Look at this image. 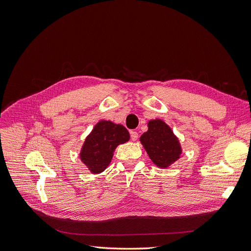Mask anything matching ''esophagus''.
<instances>
[{"mask_svg":"<svg viewBox=\"0 0 251 251\" xmlns=\"http://www.w3.org/2000/svg\"><path fill=\"white\" fill-rule=\"evenodd\" d=\"M138 138H139V134L136 132V130H132V132H130V139L133 141H136Z\"/></svg>","mask_w":251,"mask_h":251,"instance_id":"1","label":"esophagus"}]
</instances>
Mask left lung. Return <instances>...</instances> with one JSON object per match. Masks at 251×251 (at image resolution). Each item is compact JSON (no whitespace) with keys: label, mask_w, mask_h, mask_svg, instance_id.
Here are the masks:
<instances>
[{"label":"left lung","mask_w":251,"mask_h":251,"mask_svg":"<svg viewBox=\"0 0 251 251\" xmlns=\"http://www.w3.org/2000/svg\"><path fill=\"white\" fill-rule=\"evenodd\" d=\"M140 141L147 151L150 159L159 168H166L178 159L182 152L180 143L171 127L159 119L148 124V130Z\"/></svg>","instance_id":"8db88e82"}]
</instances>
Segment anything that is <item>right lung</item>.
Masks as SVG:
<instances>
[{
  "label": "right lung",
  "mask_w": 251,
  "mask_h": 251,
  "mask_svg": "<svg viewBox=\"0 0 251 251\" xmlns=\"http://www.w3.org/2000/svg\"><path fill=\"white\" fill-rule=\"evenodd\" d=\"M128 140L129 134L124 126L101 121L86 139L80 159L93 174H100L110 163L115 148Z\"/></svg>",
  "instance_id": "1"
}]
</instances>
